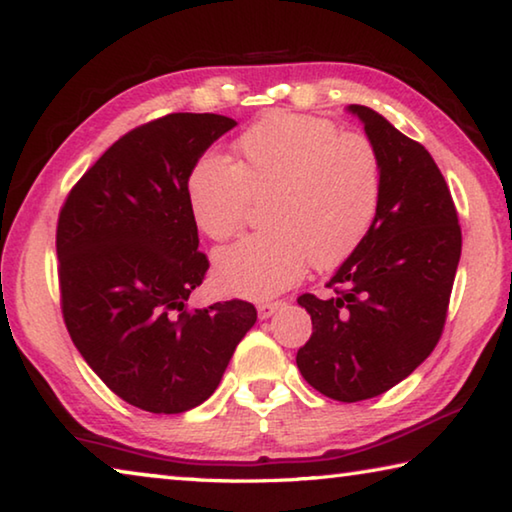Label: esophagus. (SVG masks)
<instances>
[{
    "instance_id": "1",
    "label": "esophagus",
    "mask_w": 512,
    "mask_h": 512,
    "mask_svg": "<svg viewBox=\"0 0 512 512\" xmlns=\"http://www.w3.org/2000/svg\"><path fill=\"white\" fill-rule=\"evenodd\" d=\"M277 307H282V300H266V302H259V305H257L259 318H268Z\"/></svg>"
}]
</instances>
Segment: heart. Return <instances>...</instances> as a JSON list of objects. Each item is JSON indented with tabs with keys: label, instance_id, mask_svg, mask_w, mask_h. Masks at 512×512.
<instances>
[{
	"label": "heart",
	"instance_id": "1",
	"mask_svg": "<svg viewBox=\"0 0 512 512\" xmlns=\"http://www.w3.org/2000/svg\"><path fill=\"white\" fill-rule=\"evenodd\" d=\"M237 164L203 158L189 173L187 205L207 239H230L250 203L266 201V232L216 255V277L241 296L266 298L334 268L366 241L381 201V160L366 135L334 121L268 112L235 142Z\"/></svg>",
	"mask_w": 512,
	"mask_h": 512
}]
</instances>
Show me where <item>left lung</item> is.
I'll return each instance as SVG.
<instances>
[{
	"label": "left lung",
	"instance_id": "8db88e82",
	"mask_svg": "<svg viewBox=\"0 0 512 512\" xmlns=\"http://www.w3.org/2000/svg\"><path fill=\"white\" fill-rule=\"evenodd\" d=\"M381 160V201L368 237L325 287L302 293L309 341L296 363L318 393L361 402L400 384L443 334L461 259V225L438 164L366 106H350Z\"/></svg>",
	"mask_w": 512,
	"mask_h": 512
}]
</instances>
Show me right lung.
I'll return each instance as SVG.
<instances>
[{
    "instance_id": "right-lung-1",
    "label": "right lung",
    "mask_w": 512,
    "mask_h": 512,
    "mask_svg": "<svg viewBox=\"0 0 512 512\" xmlns=\"http://www.w3.org/2000/svg\"><path fill=\"white\" fill-rule=\"evenodd\" d=\"M237 121L171 112L110 146L58 214L60 309L76 350L121 400L183 413L210 397L255 325L246 300L189 309L207 255L189 214L187 180Z\"/></svg>"
}]
</instances>
